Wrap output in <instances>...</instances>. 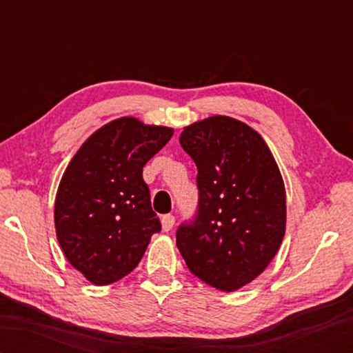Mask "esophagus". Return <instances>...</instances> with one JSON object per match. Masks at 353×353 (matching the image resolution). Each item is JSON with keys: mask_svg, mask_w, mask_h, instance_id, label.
<instances>
[{"mask_svg": "<svg viewBox=\"0 0 353 353\" xmlns=\"http://www.w3.org/2000/svg\"><path fill=\"white\" fill-rule=\"evenodd\" d=\"M172 226H174V216H172L171 214L163 215L162 216V230L168 232L172 229Z\"/></svg>", "mask_w": 353, "mask_h": 353, "instance_id": "obj_1", "label": "esophagus"}]
</instances>
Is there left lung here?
Wrapping results in <instances>:
<instances>
[{"instance_id":"left-lung-1","label":"left lung","mask_w":353,"mask_h":353,"mask_svg":"<svg viewBox=\"0 0 353 353\" xmlns=\"http://www.w3.org/2000/svg\"><path fill=\"white\" fill-rule=\"evenodd\" d=\"M181 145L197 167L199 206L176 232L190 272L220 291L258 277L285 235V186L270 148L252 127L215 115L185 127Z\"/></svg>"}]
</instances>
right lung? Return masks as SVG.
<instances>
[{"instance_id":"obj_1","label":"right lung","mask_w":353,"mask_h":353,"mask_svg":"<svg viewBox=\"0 0 353 353\" xmlns=\"http://www.w3.org/2000/svg\"><path fill=\"white\" fill-rule=\"evenodd\" d=\"M171 127L118 118L89 137L59 185L54 223L70 264L89 282L129 274L161 230L142 168L172 137Z\"/></svg>"}]
</instances>
